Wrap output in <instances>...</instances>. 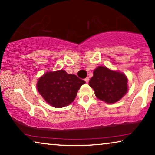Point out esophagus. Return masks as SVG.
Segmentation results:
<instances>
[{"label": "esophagus", "mask_w": 155, "mask_h": 155, "mask_svg": "<svg viewBox=\"0 0 155 155\" xmlns=\"http://www.w3.org/2000/svg\"><path fill=\"white\" fill-rule=\"evenodd\" d=\"M84 80H85V81H86V82H87V83H88V82H89V77H87V78H86V79H85Z\"/></svg>", "instance_id": "34e87169"}]
</instances>
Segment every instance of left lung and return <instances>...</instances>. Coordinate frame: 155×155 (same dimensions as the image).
Instances as JSON below:
<instances>
[{"mask_svg": "<svg viewBox=\"0 0 155 155\" xmlns=\"http://www.w3.org/2000/svg\"><path fill=\"white\" fill-rule=\"evenodd\" d=\"M93 74L89 85L94 89L99 100L107 103H115L127 92L128 79L123 73L98 66Z\"/></svg>", "mask_w": 155, "mask_h": 155, "instance_id": "obj_1", "label": "left lung"}]
</instances>
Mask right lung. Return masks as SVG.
<instances>
[{
    "label": "right lung",
    "mask_w": 155,
    "mask_h": 155,
    "mask_svg": "<svg viewBox=\"0 0 155 155\" xmlns=\"http://www.w3.org/2000/svg\"><path fill=\"white\" fill-rule=\"evenodd\" d=\"M85 81L64 70L46 72L37 83L41 96L54 107H63L75 100L78 90Z\"/></svg>",
    "instance_id": "obj_1"
}]
</instances>
